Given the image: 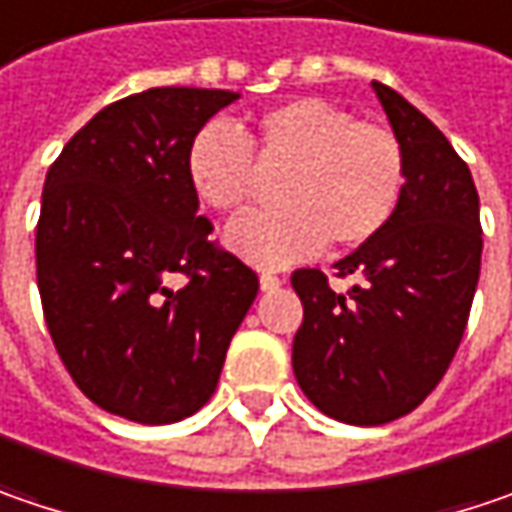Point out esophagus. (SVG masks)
Returning <instances> with one entry per match:
<instances>
[{"mask_svg":"<svg viewBox=\"0 0 512 512\" xmlns=\"http://www.w3.org/2000/svg\"><path fill=\"white\" fill-rule=\"evenodd\" d=\"M278 286H281V278H278L275 272H263V275H260V289H263V292H272V289H278Z\"/></svg>","mask_w":512,"mask_h":512,"instance_id":"34e87169","label":"esophagus"}]
</instances>
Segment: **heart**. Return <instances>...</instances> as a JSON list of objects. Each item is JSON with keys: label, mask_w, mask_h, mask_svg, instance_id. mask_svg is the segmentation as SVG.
I'll list each match as a JSON object with an SVG mask.
<instances>
[{"label": "heart", "mask_w": 512, "mask_h": 512, "mask_svg": "<svg viewBox=\"0 0 512 512\" xmlns=\"http://www.w3.org/2000/svg\"><path fill=\"white\" fill-rule=\"evenodd\" d=\"M257 165L286 167L278 182L284 208L243 214L226 231L231 252L257 266L316 255L327 240L333 249L374 240L406 191V150L397 133L310 95L263 109L252 141L217 118L202 124L185 150L188 185L214 211L249 202Z\"/></svg>", "instance_id": "1"}]
</instances>
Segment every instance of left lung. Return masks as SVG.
<instances>
[{"mask_svg":"<svg viewBox=\"0 0 512 512\" xmlns=\"http://www.w3.org/2000/svg\"><path fill=\"white\" fill-rule=\"evenodd\" d=\"M374 92L406 150V191L391 223L336 263L295 269L304 321L292 371L310 403L353 426H382L420 406L455 359L481 275L478 191L435 124L391 86Z\"/></svg>","mask_w":512,"mask_h":512,"instance_id":"left-lung-1","label":"left lung"}]
</instances>
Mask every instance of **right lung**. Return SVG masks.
I'll return each instance as SVG.
<instances>
[{
    "label": "right lung",
    "instance_id": "add662e5",
    "mask_svg": "<svg viewBox=\"0 0 512 512\" xmlns=\"http://www.w3.org/2000/svg\"><path fill=\"white\" fill-rule=\"evenodd\" d=\"M237 92L159 86L104 106L48 167L37 286L75 385L109 414L159 426L217 388L257 272L208 240L185 150Z\"/></svg>",
    "mask_w": 512,
    "mask_h": 512
}]
</instances>
